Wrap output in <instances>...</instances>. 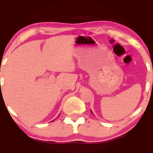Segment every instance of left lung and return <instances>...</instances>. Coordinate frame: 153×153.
Wrapping results in <instances>:
<instances>
[{
	"label": "left lung",
	"instance_id": "left-lung-1",
	"mask_svg": "<svg viewBox=\"0 0 153 153\" xmlns=\"http://www.w3.org/2000/svg\"><path fill=\"white\" fill-rule=\"evenodd\" d=\"M91 112H92V111H91Z\"/></svg>",
	"mask_w": 153,
	"mask_h": 153
}]
</instances>
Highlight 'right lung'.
<instances>
[{
  "mask_svg": "<svg viewBox=\"0 0 153 153\" xmlns=\"http://www.w3.org/2000/svg\"><path fill=\"white\" fill-rule=\"evenodd\" d=\"M53 121H54V120H53Z\"/></svg>",
  "mask_w": 153,
  "mask_h": 153,
  "instance_id": "add662e5",
  "label": "right lung"
}]
</instances>
